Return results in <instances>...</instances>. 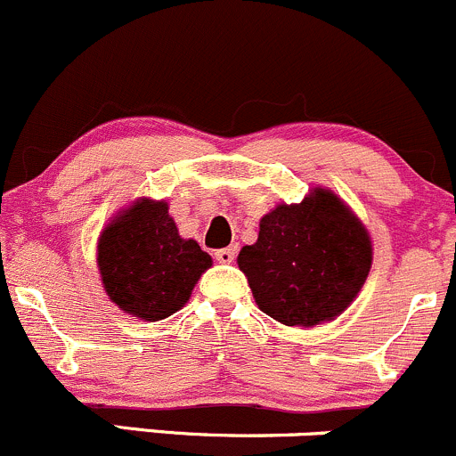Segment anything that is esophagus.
<instances>
[{"label":"esophagus","instance_id":"34e87169","mask_svg":"<svg viewBox=\"0 0 456 456\" xmlns=\"http://www.w3.org/2000/svg\"><path fill=\"white\" fill-rule=\"evenodd\" d=\"M234 256H237V246H228V248H222V250L215 252V259L219 263H232Z\"/></svg>","mask_w":456,"mask_h":456}]
</instances>
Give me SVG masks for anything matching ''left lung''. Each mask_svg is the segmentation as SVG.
Masks as SVG:
<instances>
[{
    "label": "left lung",
    "mask_w": 456,
    "mask_h": 456,
    "mask_svg": "<svg viewBox=\"0 0 456 456\" xmlns=\"http://www.w3.org/2000/svg\"><path fill=\"white\" fill-rule=\"evenodd\" d=\"M370 239L331 191L281 204L259 224L255 246L239 252L263 314L288 327L333 321L358 297L370 270Z\"/></svg>",
    "instance_id": "obj_1"
}]
</instances>
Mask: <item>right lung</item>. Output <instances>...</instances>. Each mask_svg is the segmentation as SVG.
Segmentation results:
<instances>
[{"label": "right lung", "mask_w": 456, "mask_h": 456, "mask_svg": "<svg viewBox=\"0 0 456 456\" xmlns=\"http://www.w3.org/2000/svg\"><path fill=\"white\" fill-rule=\"evenodd\" d=\"M210 265L200 243L180 237L164 201H135L102 230L98 241L107 297L123 312L151 322L184 307Z\"/></svg>", "instance_id": "add662e5"}]
</instances>
